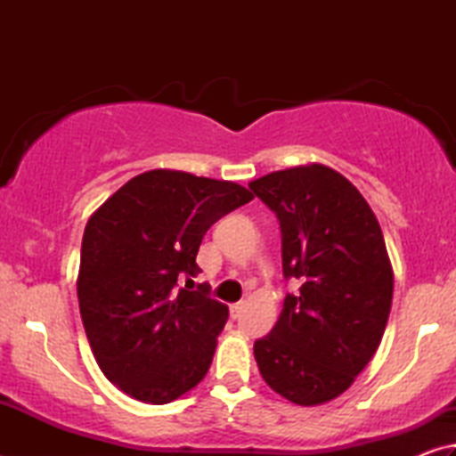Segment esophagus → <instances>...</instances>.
Here are the masks:
<instances>
[{
    "instance_id": "obj_1",
    "label": "esophagus",
    "mask_w": 456,
    "mask_h": 456,
    "mask_svg": "<svg viewBox=\"0 0 456 456\" xmlns=\"http://www.w3.org/2000/svg\"><path fill=\"white\" fill-rule=\"evenodd\" d=\"M241 312H243V302H237V304L231 305V318H233V320H237L239 315H241Z\"/></svg>"
}]
</instances>
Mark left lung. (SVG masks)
Returning a JSON list of instances; mask_svg holds the SVG:
<instances>
[{"label": "left lung", "instance_id": "1", "mask_svg": "<svg viewBox=\"0 0 456 456\" xmlns=\"http://www.w3.org/2000/svg\"><path fill=\"white\" fill-rule=\"evenodd\" d=\"M249 189L280 219L285 277L302 281L253 346L259 372L293 404L330 403L372 360L390 315L395 272L380 223L346 176L320 163Z\"/></svg>", "mask_w": 456, "mask_h": 456}]
</instances>
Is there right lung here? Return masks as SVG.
I'll return each instance as SVG.
<instances>
[{"label": "right lung", "mask_w": 456, "mask_h": 456, "mask_svg": "<svg viewBox=\"0 0 456 456\" xmlns=\"http://www.w3.org/2000/svg\"><path fill=\"white\" fill-rule=\"evenodd\" d=\"M253 192L171 168L136 175L90 215L82 237L80 315L92 354L114 386L167 404L203 380L229 307L195 277L197 251L215 221ZM191 281V280H189Z\"/></svg>", "instance_id": "add662e5"}]
</instances>
